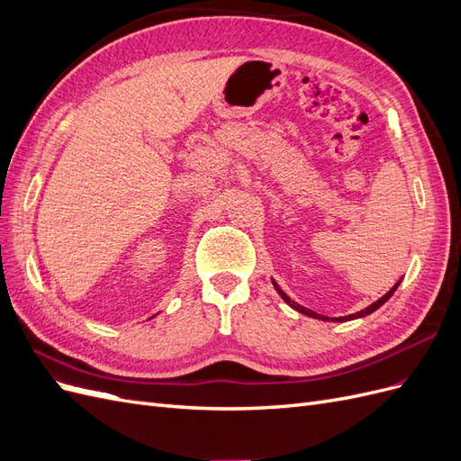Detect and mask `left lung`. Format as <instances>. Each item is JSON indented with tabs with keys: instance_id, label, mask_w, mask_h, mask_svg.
<instances>
[{
	"instance_id": "left-lung-1",
	"label": "left lung",
	"mask_w": 461,
	"mask_h": 461,
	"mask_svg": "<svg viewBox=\"0 0 461 461\" xmlns=\"http://www.w3.org/2000/svg\"><path fill=\"white\" fill-rule=\"evenodd\" d=\"M400 283L402 281H398L393 288H390L388 292H386V294L383 296V298H379V300H376V302H373L371 305H367V308L366 310H361V312H357V313H352V315H344V317H327V315H321V313H315V312H312V310H308V308H303V305H300V303H296V302H292L286 294H285V292L281 290V288H278V285L273 281V286H275V290L278 292V296H281L288 305H290V308L292 310H296L298 313H303V315H308V317H313V319H321V321H332V323H342V321H352V319H359V317H366V315H369V313H373V312H376V310H379L381 308V305L384 303V302H388L390 300V296H393L394 294V292H396V288L400 286Z\"/></svg>"
}]
</instances>
